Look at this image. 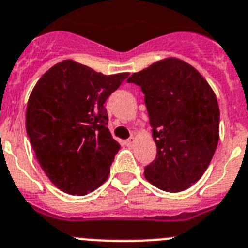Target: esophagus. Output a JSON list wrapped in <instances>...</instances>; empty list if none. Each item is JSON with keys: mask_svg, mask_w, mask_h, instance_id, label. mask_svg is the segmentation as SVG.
<instances>
[{"mask_svg": "<svg viewBox=\"0 0 248 248\" xmlns=\"http://www.w3.org/2000/svg\"><path fill=\"white\" fill-rule=\"evenodd\" d=\"M135 142H136V137L131 136L130 139H127V140H126V142H124V143H126L127 147H132V146L135 145Z\"/></svg>", "mask_w": 248, "mask_h": 248, "instance_id": "obj_1", "label": "esophagus"}]
</instances>
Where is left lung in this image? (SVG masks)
Wrapping results in <instances>:
<instances>
[{
    "label": "left lung",
    "mask_w": 248,
    "mask_h": 248,
    "mask_svg": "<svg viewBox=\"0 0 248 248\" xmlns=\"http://www.w3.org/2000/svg\"><path fill=\"white\" fill-rule=\"evenodd\" d=\"M128 83L141 86L156 142V160L146 180L166 192L192 186L207 170L219 139V108L214 90L199 71L167 57L135 72Z\"/></svg>",
    "instance_id": "obj_1"
}]
</instances>
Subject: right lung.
Segmentation results:
<instances>
[{
  "label": "right lung",
  "mask_w": 248,
  "mask_h": 248,
  "mask_svg": "<svg viewBox=\"0 0 248 248\" xmlns=\"http://www.w3.org/2000/svg\"><path fill=\"white\" fill-rule=\"evenodd\" d=\"M128 75L106 76L64 60L34 85L26 109V131L41 169L63 192L85 196L108 177L121 146L112 139L103 103Z\"/></svg>",
  "instance_id": "right-lung-1"
}]
</instances>
